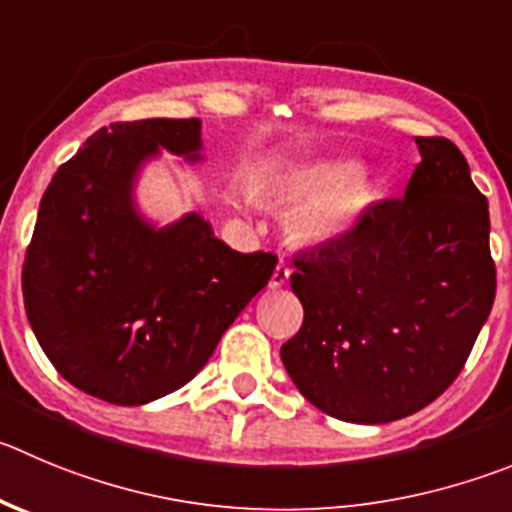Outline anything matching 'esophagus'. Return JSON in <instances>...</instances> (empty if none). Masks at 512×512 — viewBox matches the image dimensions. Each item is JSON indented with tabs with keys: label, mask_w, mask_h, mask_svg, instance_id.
Segmentation results:
<instances>
[{
	"label": "esophagus",
	"mask_w": 512,
	"mask_h": 512,
	"mask_svg": "<svg viewBox=\"0 0 512 512\" xmlns=\"http://www.w3.org/2000/svg\"><path fill=\"white\" fill-rule=\"evenodd\" d=\"M288 280H290V265L285 260H280L278 267H275V272H272L270 288H283V285H288Z\"/></svg>",
	"instance_id": "esophagus-1"
}]
</instances>
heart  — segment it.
<instances>
[{"label":"heart","mask_w":512,"mask_h":512,"mask_svg":"<svg viewBox=\"0 0 512 512\" xmlns=\"http://www.w3.org/2000/svg\"><path fill=\"white\" fill-rule=\"evenodd\" d=\"M333 164H303L290 169L265 171L257 176V186L275 194H305L308 197L295 207L293 222L295 232L310 242H326L338 237L348 227L353 209L358 204V186L351 179H343ZM232 202L242 209L255 207L257 197L250 186L234 189Z\"/></svg>","instance_id":"1"}]
</instances>
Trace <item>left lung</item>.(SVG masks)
Wrapping results in <instances>:
<instances>
[{
    "instance_id": "8db88e82",
    "label": "left lung",
    "mask_w": 512,
    "mask_h": 512,
    "mask_svg": "<svg viewBox=\"0 0 512 512\" xmlns=\"http://www.w3.org/2000/svg\"><path fill=\"white\" fill-rule=\"evenodd\" d=\"M401 199L295 257L303 326L280 348L300 394L331 417L386 424L442 394L495 300L487 199L447 138L417 136Z\"/></svg>"
}]
</instances>
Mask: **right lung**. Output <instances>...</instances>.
<instances>
[{"label":"right lung","instance_id":"1","mask_svg":"<svg viewBox=\"0 0 512 512\" xmlns=\"http://www.w3.org/2000/svg\"><path fill=\"white\" fill-rule=\"evenodd\" d=\"M161 148L202 159L199 118L95 131L52 176L22 267L27 318L57 374L118 407L194 379L278 265L224 245L202 214L146 222L133 184Z\"/></svg>","mask_w":512,"mask_h":512}]
</instances>
